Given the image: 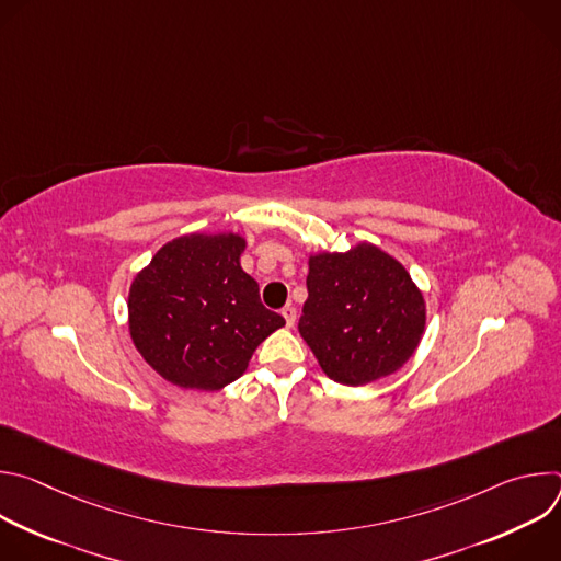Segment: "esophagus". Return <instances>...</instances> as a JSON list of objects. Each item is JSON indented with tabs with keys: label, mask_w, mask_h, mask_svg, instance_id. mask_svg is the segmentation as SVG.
Listing matches in <instances>:
<instances>
[{
	"label": "esophagus",
	"mask_w": 561,
	"mask_h": 561,
	"mask_svg": "<svg viewBox=\"0 0 561 561\" xmlns=\"http://www.w3.org/2000/svg\"><path fill=\"white\" fill-rule=\"evenodd\" d=\"M282 314H284V319H286V327L290 329V327H295V319H297V310H295V306H284L282 308Z\"/></svg>",
	"instance_id": "1"
}]
</instances>
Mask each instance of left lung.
I'll return each mask as SVG.
<instances>
[{
    "mask_svg": "<svg viewBox=\"0 0 561 561\" xmlns=\"http://www.w3.org/2000/svg\"><path fill=\"white\" fill-rule=\"evenodd\" d=\"M306 288L299 335L340 383L364 386L399 370L424 335L420 288L373 244L310 257Z\"/></svg>",
    "mask_w": 561,
    "mask_h": 561,
    "instance_id": "left-lung-1",
    "label": "left lung"
}]
</instances>
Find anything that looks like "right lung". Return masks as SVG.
<instances>
[{
  "label": "right lung",
  "mask_w": 561,
  "mask_h": 561,
  "mask_svg": "<svg viewBox=\"0 0 561 561\" xmlns=\"http://www.w3.org/2000/svg\"><path fill=\"white\" fill-rule=\"evenodd\" d=\"M239 234H184L159 249L128 293L141 357L180 388L219 390L242 377L255 348L286 322L239 266Z\"/></svg>",
  "instance_id": "1"
}]
</instances>
